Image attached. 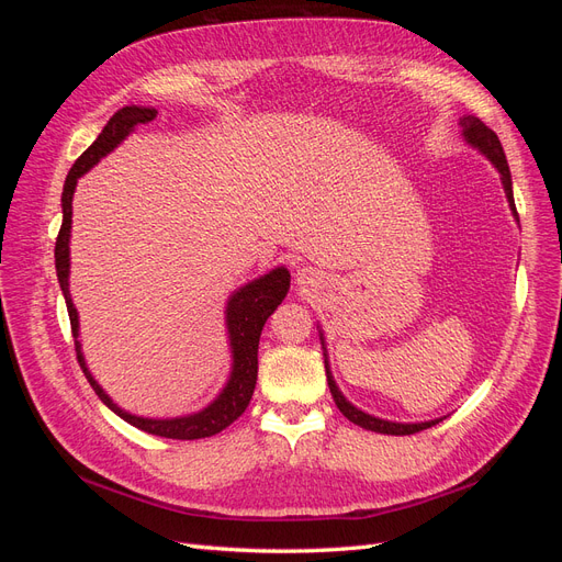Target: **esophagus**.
<instances>
[{
    "mask_svg": "<svg viewBox=\"0 0 562 562\" xmlns=\"http://www.w3.org/2000/svg\"><path fill=\"white\" fill-rule=\"evenodd\" d=\"M316 281V269L312 267H302L297 269V283L304 285V283H314Z\"/></svg>",
    "mask_w": 562,
    "mask_h": 562,
    "instance_id": "obj_1",
    "label": "esophagus"
}]
</instances>
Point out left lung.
Returning <instances> with one entry per match:
<instances>
[{"mask_svg":"<svg viewBox=\"0 0 562 562\" xmlns=\"http://www.w3.org/2000/svg\"><path fill=\"white\" fill-rule=\"evenodd\" d=\"M459 126H462V135L464 140L481 151V155H485L492 164H495V168L502 176V184H504V192H506V199H508V206H512L516 220H518V213H516V203H514V187H512V171H508V164H506V155L502 149V143L497 138V133L487 128L479 116L473 114H467L459 119ZM321 345H323V333H321ZM326 349V347H323ZM328 356V353H326ZM326 375H328V386H330V394H333V401L335 405L339 407V413H342L349 422L359 424V427L368 429V431H378V434H391V436H411V434H417L422 429H429L434 427V424H438L440 419H431V422H417V424H401V422H386V419H380V417H372L363 411H359V407L351 405L345 396L342 391L337 389L335 380H333V372L328 368V361H326Z\"/></svg>","mask_w":562,"mask_h":562,"instance_id":"8db88e82","label":"left lung"}]
</instances>
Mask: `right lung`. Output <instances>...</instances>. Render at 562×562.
<instances>
[{
  "label": "right lung",
  "instance_id": "right-lung-1",
  "mask_svg": "<svg viewBox=\"0 0 562 562\" xmlns=\"http://www.w3.org/2000/svg\"><path fill=\"white\" fill-rule=\"evenodd\" d=\"M157 116L155 108H138V105H126L122 110H116L112 114L110 122L105 124L103 133L98 135L93 145L83 151V155L75 161L70 168V173L65 178L63 184V225L56 239V274L60 291L65 295L67 304V314H70V326L75 335V349H77V361L87 375L89 384L98 394V398L103 401L112 413H116L124 422L133 424L151 436H161V438H176V440H194V438H209L215 436L223 429H227L234 419H239L244 411L248 407L255 382H258V345H260V333L265 328L267 318L274 314V310L283 302L288 288H291V274H288L285 267L271 269L269 274L255 279L246 285H241L239 291H234V295L227 302V335H229V349H232V372L225 389L220 391V396L203 407V411L194 415H184V417H171V419H149V417H138L122 411L105 391L100 386L91 370L87 368V361H83L81 353V342H79V316L72 304L70 295V229H72V196H75V187L77 180L91 171V168L108 157L110 151L122 143L126 135L140 124H149L151 119Z\"/></svg>",
  "mask_w": 562,
  "mask_h": 562
}]
</instances>
